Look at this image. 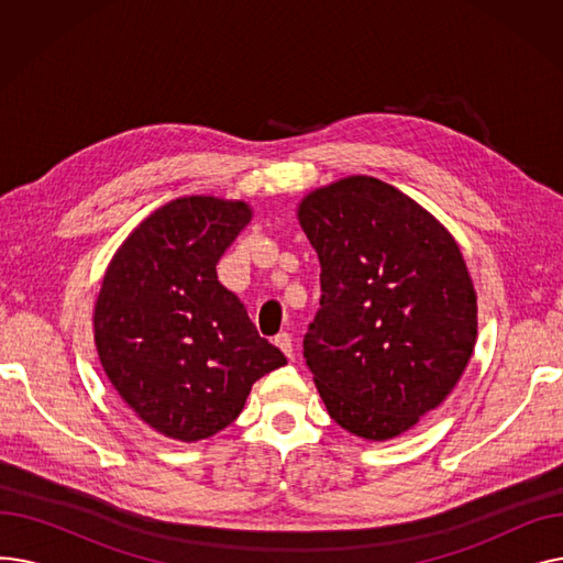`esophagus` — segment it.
<instances>
[{"label":"esophagus","instance_id":"obj_1","mask_svg":"<svg viewBox=\"0 0 563 563\" xmlns=\"http://www.w3.org/2000/svg\"><path fill=\"white\" fill-rule=\"evenodd\" d=\"M274 344L285 353L287 358H291V356H294V344H291L289 333H278V335L274 338Z\"/></svg>","mask_w":563,"mask_h":563}]
</instances>
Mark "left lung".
<instances>
[{
	"mask_svg": "<svg viewBox=\"0 0 563 563\" xmlns=\"http://www.w3.org/2000/svg\"><path fill=\"white\" fill-rule=\"evenodd\" d=\"M297 219L321 264L303 340L329 416L383 442L456 388L477 342V291L450 230L369 175L306 194Z\"/></svg>",
	"mask_w": 563,
	"mask_h": 563,
	"instance_id": "obj_1",
	"label": "left lung"
}]
</instances>
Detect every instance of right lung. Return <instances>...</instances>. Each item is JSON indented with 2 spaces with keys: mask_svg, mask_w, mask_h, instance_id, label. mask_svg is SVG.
<instances>
[{
  "mask_svg": "<svg viewBox=\"0 0 563 563\" xmlns=\"http://www.w3.org/2000/svg\"><path fill=\"white\" fill-rule=\"evenodd\" d=\"M253 207L217 196L175 198L113 253L93 310L100 365L136 418L198 442L240 412L253 383L287 361L257 335L217 262Z\"/></svg>",
  "mask_w": 563,
  "mask_h": 563,
  "instance_id": "obj_1",
  "label": "right lung"
}]
</instances>
